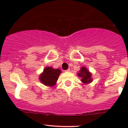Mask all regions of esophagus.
Segmentation results:
<instances>
[{
    "instance_id": "esophagus-1",
    "label": "esophagus",
    "mask_w": 128,
    "mask_h": 128,
    "mask_svg": "<svg viewBox=\"0 0 128 128\" xmlns=\"http://www.w3.org/2000/svg\"><path fill=\"white\" fill-rule=\"evenodd\" d=\"M70 69H67V70H66L65 71L66 72H70Z\"/></svg>"
}]
</instances>
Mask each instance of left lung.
Masks as SVG:
<instances>
[{
  "label": "left lung",
  "instance_id": "1",
  "mask_svg": "<svg viewBox=\"0 0 128 128\" xmlns=\"http://www.w3.org/2000/svg\"><path fill=\"white\" fill-rule=\"evenodd\" d=\"M78 76H79V77H82L81 80H82V82H84V84H88L92 82V74L89 72V71H88L87 69H86V68H81L80 72L78 74Z\"/></svg>",
  "mask_w": 128,
  "mask_h": 128
}]
</instances>
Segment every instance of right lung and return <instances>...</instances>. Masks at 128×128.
<instances>
[{
	"mask_svg": "<svg viewBox=\"0 0 128 128\" xmlns=\"http://www.w3.org/2000/svg\"><path fill=\"white\" fill-rule=\"evenodd\" d=\"M60 69H54L51 67H47L43 70L40 77V81L47 86H54L60 74Z\"/></svg>",
	"mask_w": 128,
	"mask_h": 128,
	"instance_id": "obj_1",
	"label": "right lung"
}]
</instances>
